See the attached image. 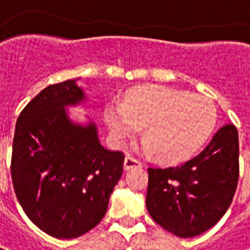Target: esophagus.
<instances>
[{
	"label": "esophagus",
	"instance_id": "1",
	"mask_svg": "<svg viewBox=\"0 0 250 250\" xmlns=\"http://www.w3.org/2000/svg\"><path fill=\"white\" fill-rule=\"evenodd\" d=\"M133 167H142V162L137 161L136 158L128 155V156L125 158V161H124V168H125V170H129V168Z\"/></svg>",
	"mask_w": 250,
	"mask_h": 250
}]
</instances>
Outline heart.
<instances>
[{
    "label": "heart",
    "instance_id": "heart-1",
    "mask_svg": "<svg viewBox=\"0 0 250 250\" xmlns=\"http://www.w3.org/2000/svg\"><path fill=\"white\" fill-rule=\"evenodd\" d=\"M106 122L117 143H125L146 126L142 149L167 163L192 158L211 137L216 108L208 98L163 85L132 91L122 103L108 104Z\"/></svg>",
    "mask_w": 250,
    "mask_h": 250
}]
</instances>
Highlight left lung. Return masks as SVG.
Instances as JSON below:
<instances>
[{
	"instance_id": "left-lung-1",
	"label": "left lung",
	"mask_w": 250,
	"mask_h": 250,
	"mask_svg": "<svg viewBox=\"0 0 250 250\" xmlns=\"http://www.w3.org/2000/svg\"><path fill=\"white\" fill-rule=\"evenodd\" d=\"M238 132L225 125L193 159L177 167L148 168L147 209L181 238L207 231L226 214L240 175Z\"/></svg>"
}]
</instances>
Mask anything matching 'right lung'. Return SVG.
Listing matches in <instances>:
<instances>
[{
  "instance_id": "obj_1",
  "label": "right lung",
  "mask_w": 250,
  "mask_h": 250,
  "mask_svg": "<svg viewBox=\"0 0 250 250\" xmlns=\"http://www.w3.org/2000/svg\"><path fill=\"white\" fill-rule=\"evenodd\" d=\"M85 99L76 80L42 89L16 122L10 173L24 212L56 238H76L102 220L125 155L108 151L94 122L70 121L66 106Z\"/></svg>"
}]
</instances>
